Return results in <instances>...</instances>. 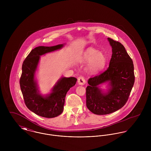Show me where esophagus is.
<instances>
[{
  "mask_svg": "<svg viewBox=\"0 0 151 151\" xmlns=\"http://www.w3.org/2000/svg\"><path fill=\"white\" fill-rule=\"evenodd\" d=\"M86 80H85V79L83 77L80 76L78 78V84L79 85L84 86L86 84Z\"/></svg>",
  "mask_w": 151,
  "mask_h": 151,
  "instance_id": "esophagus-1",
  "label": "esophagus"
}]
</instances>
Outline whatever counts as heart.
<instances>
[{
	"mask_svg": "<svg viewBox=\"0 0 151 151\" xmlns=\"http://www.w3.org/2000/svg\"><path fill=\"white\" fill-rule=\"evenodd\" d=\"M82 62H88L86 71L90 74H95L101 71L105 67L106 62L105 55L93 47H89L84 52Z\"/></svg>",
	"mask_w": 151,
	"mask_h": 151,
	"instance_id": "heart-1",
	"label": "heart"
}]
</instances>
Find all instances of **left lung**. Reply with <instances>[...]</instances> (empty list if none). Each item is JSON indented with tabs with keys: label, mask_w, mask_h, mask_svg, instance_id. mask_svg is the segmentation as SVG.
Wrapping results in <instances>:
<instances>
[{
	"label": "left lung",
	"mask_w": 151,
	"mask_h": 151,
	"mask_svg": "<svg viewBox=\"0 0 151 151\" xmlns=\"http://www.w3.org/2000/svg\"><path fill=\"white\" fill-rule=\"evenodd\" d=\"M112 48L111 58L108 69L100 75L90 78L86 88L88 109L98 115L114 112L126 104L135 77L134 65L124 46L108 38ZM108 83L104 91L100 86Z\"/></svg>",
	"instance_id": "8db88e82"
}]
</instances>
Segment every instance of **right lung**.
<instances>
[{"mask_svg": "<svg viewBox=\"0 0 151 151\" xmlns=\"http://www.w3.org/2000/svg\"><path fill=\"white\" fill-rule=\"evenodd\" d=\"M65 44L53 46H38L32 49L22 65L20 85L27 107L36 114L46 118L58 116L63 111L65 97L68 91L76 84L75 77H62L46 95L39 89L35 74L41 56L62 49Z\"/></svg>", "mask_w": 151, "mask_h": 151, "instance_id": "right-lung-1", "label": "right lung"}]
</instances>
